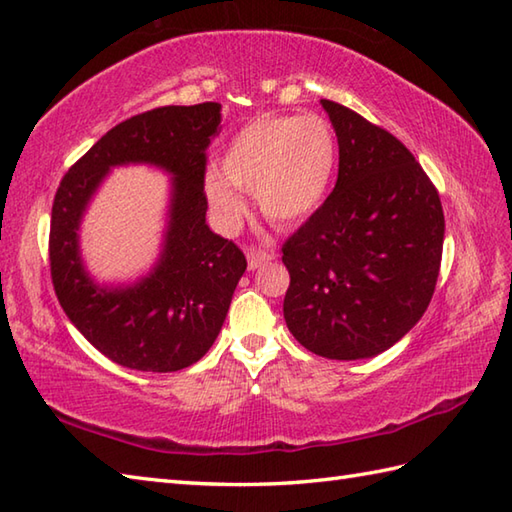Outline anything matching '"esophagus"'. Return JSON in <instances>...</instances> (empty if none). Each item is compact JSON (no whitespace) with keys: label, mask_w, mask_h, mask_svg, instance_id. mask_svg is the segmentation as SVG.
<instances>
[{"label":"esophagus","mask_w":512,"mask_h":512,"mask_svg":"<svg viewBox=\"0 0 512 512\" xmlns=\"http://www.w3.org/2000/svg\"><path fill=\"white\" fill-rule=\"evenodd\" d=\"M246 257H248V268L257 270L264 264H268L270 259H275V253H268V250H262V248H248Z\"/></svg>","instance_id":"esophagus-1"}]
</instances>
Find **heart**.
I'll return each instance as SVG.
<instances>
[{
	"instance_id": "1",
	"label": "heart",
	"mask_w": 512,
	"mask_h": 512,
	"mask_svg": "<svg viewBox=\"0 0 512 512\" xmlns=\"http://www.w3.org/2000/svg\"><path fill=\"white\" fill-rule=\"evenodd\" d=\"M339 145L321 116H259L228 140L220 173L204 180L206 200L224 228H235L253 193L270 224L297 226L321 209L332 189Z\"/></svg>"
}]
</instances>
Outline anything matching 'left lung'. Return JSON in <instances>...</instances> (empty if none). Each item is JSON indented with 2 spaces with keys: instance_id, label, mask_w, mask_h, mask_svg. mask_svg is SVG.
Listing matches in <instances>:
<instances>
[{
  "instance_id": "left-lung-1",
  "label": "left lung",
  "mask_w": 512,
  "mask_h": 512,
  "mask_svg": "<svg viewBox=\"0 0 512 512\" xmlns=\"http://www.w3.org/2000/svg\"><path fill=\"white\" fill-rule=\"evenodd\" d=\"M339 140V178L281 253L284 319L312 354L372 358L427 310L440 273L444 213L411 151L350 107L321 99Z\"/></svg>"
}]
</instances>
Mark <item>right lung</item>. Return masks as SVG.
<instances>
[{
	"label": "right lung",
	"instance_id": "add662e5",
	"mask_svg": "<svg viewBox=\"0 0 512 512\" xmlns=\"http://www.w3.org/2000/svg\"><path fill=\"white\" fill-rule=\"evenodd\" d=\"M220 103L167 105L127 118L65 173L52 204L50 275L63 312L110 361L138 372H178L217 339L246 257L206 224V147ZM154 164L171 172L163 253L129 287H99L82 266L78 226L112 166Z\"/></svg>",
	"mask_w": 512,
	"mask_h": 512
}]
</instances>
